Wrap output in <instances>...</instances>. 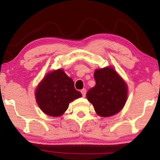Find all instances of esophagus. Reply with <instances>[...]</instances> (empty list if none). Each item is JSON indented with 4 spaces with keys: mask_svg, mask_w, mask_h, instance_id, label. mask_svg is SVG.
<instances>
[{
    "mask_svg": "<svg viewBox=\"0 0 160 160\" xmlns=\"http://www.w3.org/2000/svg\"><path fill=\"white\" fill-rule=\"evenodd\" d=\"M81 93H82V96H83V97H85L86 93H87V89H82V90H81Z\"/></svg>",
    "mask_w": 160,
    "mask_h": 160,
    "instance_id": "obj_1",
    "label": "esophagus"
}]
</instances>
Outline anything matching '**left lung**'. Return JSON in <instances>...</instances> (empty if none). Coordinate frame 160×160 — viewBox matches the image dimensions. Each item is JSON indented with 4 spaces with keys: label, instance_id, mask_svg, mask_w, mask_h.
<instances>
[{
    "label": "left lung",
    "instance_id": "obj_1",
    "mask_svg": "<svg viewBox=\"0 0 160 160\" xmlns=\"http://www.w3.org/2000/svg\"><path fill=\"white\" fill-rule=\"evenodd\" d=\"M94 78L96 85L87 92V97L96 114L110 117L118 113L127 101V83L111 66L96 69Z\"/></svg>",
    "mask_w": 160,
    "mask_h": 160
}]
</instances>
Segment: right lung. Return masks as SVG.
<instances>
[{
  "label": "right lung",
  "instance_id": "add662e5",
  "mask_svg": "<svg viewBox=\"0 0 160 160\" xmlns=\"http://www.w3.org/2000/svg\"><path fill=\"white\" fill-rule=\"evenodd\" d=\"M35 96L44 113L58 117L65 112L70 102L82 94L74 88L73 80L60 68L46 73L36 87Z\"/></svg>",
  "mask_w": 160,
  "mask_h": 160
}]
</instances>
